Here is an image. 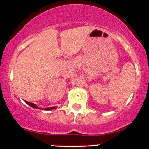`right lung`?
<instances>
[{
	"instance_id": "add662e5",
	"label": "right lung",
	"mask_w": 149,
	"mask_h": 149,
	"mask_svg": "<svg viewBox=\"0 0 149 149\" xmlns=\"http://www.w3.org/2000/svg\"><path fill=\"white\" fill-rule=\"evenodd\" d=\"M26 103L27 104H29V106H31V107H33V108H34V109H40V108L39 107H38L35 104H33V103H30V102H26ZM55 107H48V108H45V109H44L43 110H45V111H49V110H52V109H55Z\"/></svg>"
}]
</instances>
